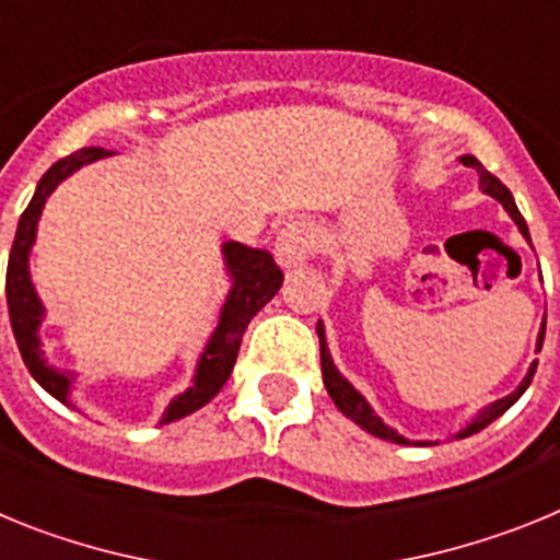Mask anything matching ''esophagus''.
<instances>
[{"mask_svg": "<svg viewBox=\"0 0 560 560\" xmlns=\"http://www.w3.org/2000/svg\"><path fill=\"white\" fill-rule=\"evenodd\" d=\"M316 249V226L311 221H291L280 230L275 244V257L277 264L283 269H294V266H303Z\"/></svg>", "mask_w": 560, "mask_h": 560, "instance_id": "esophagus-1", "label": "esophagus"}]
</instances>
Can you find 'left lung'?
<instances>
[{"label": "left lung", "instance_id": "obj_1", "mask_svg": "<svg viewBox=\"0 0 560 560\" xmlns=\"http://www.w3.org/2000/svg\"><path fill=\"white\" fill-rule=\"evenodd\" d=\"M459 160H463V165L474 167V171L479 173V190H482L485 196H491V199H497L499 205H502L504 210H508V215H511L513 224L518 226V232H522V235H524V241L530 244V230H527V221L522 219V212H518V207H516V201H513L511 190H508V187H504L502 182H499L497 176H493V173L485 171L482 162H479L477 156H471V153H465V156H459ZM316 336H319V353H323V381H325V389H328V395H330V398H334V404H336V407H339V412L345 415V418H350L355 423V427H361V429H364V432L375 434V438L389 440V443H400V446H438V443H432V440H409V438H404V434L395 432L393 427H387V423H384V420H381L378 415H375V409L370 407L368 398H364V395H361L359 389H355L353 384H350V381L339 373V368H336V364H334V355H330L328 341H325V325L323 323H316ZM541 345H544V325H541V330H538L536 350H541ZM536 364H538V361H533L530 370H527V375H524V378H522V384H518V387L513 389L511 395H504V398L493 400V404H488V407H485V409H479L477 418L468 420V423H465V427L459 429L457 434H454V440L471 438V434L482 432V429L488 427V423H493V420H497V418H502V415L508 412V409H511L518 398H522L524 389L530 387L533 375H536Z\"/></svg>", "mask_w": 560, "mask_h": 560}]
</instances>
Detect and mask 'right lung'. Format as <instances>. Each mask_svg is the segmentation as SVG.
<instances>
[{"instance_id": "right-lung-1", "label": "right lung", "mask_w": 560, "mask_h": 560, "mask_svg": "<svg viewBox=\"0 0 560 560\" xmlns=\"http://www.w3.org/2000/svg\"><path fill=\"white\" fill-rule=\"evenodd\" d=\"M112 153L114 151H106V148H81V151L69 153V156H63V160H58L56 165L49 167L42 179H38L36 192H33L27 210H24L22 219H19L13 249H10L8 257L4 294H8L10 328H13V336H16L19 353H22L30 375H33L52 398L61 400V404H67V407L72 409H78L75 400H72L75 373L49 364L42 348V336H38L47 311H44V303L38 300L33 277H30V252H33V244H36L38 219H42V210L44 205H47L49 196H52V190H56L63 179H69L72 173L81 171L83 165L106 160ZM221 255H224V269L232 285L230 291H226L224 305H221L219 325H215L210 341H207L199 361H196L192 384L185 393L173 395L167 409L162 412L160 427L173 423V420L179 418H187V415H192L196 409L210 404V400L221 393V387H224L226 378H230L232 368H235L237 348H241L246 325H249L252 316L264 308L271 296L280 291V285H283V271L277 269L275 257H271L269 252L249 249V246L237 244V241H226V244L221 246Z\"/></svg>"}]
</instances>
